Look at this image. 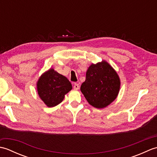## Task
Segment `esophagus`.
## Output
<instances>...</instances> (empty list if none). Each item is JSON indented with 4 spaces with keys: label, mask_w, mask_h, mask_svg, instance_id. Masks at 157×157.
I'll use <instances>...</instances> for the list:
<instances>
[{
    "label": "esophagus",
    "mask_w": 157,
    "mask_h": 157,
    "mask_svg": "<svg viewBox=\"0 0 157 157\" xmlns=\"http://www.w3.org/2000/svg\"><path fill=\"white\" fill-rule=\"evenodd\" d=\"M73 88L75 90H78L79 88V86L78 84H77V83H75L74 86H73Z\"/></svg>",
    "instance_id": "obj_1"
}]
</instances>
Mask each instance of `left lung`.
Here are the masks:
<instances>
[{
  "mask_svg": "<svg viewBox=\"0 0 157 157\" xmlns=\"http://www.w3.org/2000/svg\"><path fill=\"white\" fill-rule=\"evenodd\" d=\"M119 88L117 73L109 63L102 61L89 67L80 90L90 105L102 109L117 98Z\"/></svg>",
  "mask_w": 157,
  "mask_h": 157,
  "instance_id": "1",
  "label": "left lung"
}]
</instances>
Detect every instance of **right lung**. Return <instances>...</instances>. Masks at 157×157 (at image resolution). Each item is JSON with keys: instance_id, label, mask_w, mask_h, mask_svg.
<instances>
[{"instance_id": "1", "label": "right lung", "mask_w": 157, "mask_h": 157, "mask_svg": "<svg viewBox=\"0 0 157 157\" xmlns=\"http://www.w3.org/2000/svg\"><path fill=\"white\" fill-rule=\"evenodd\" d=\"M37 89L45 104L48 107H53L63 101L65 94L72 89V86L67 78L51 69L40 78Z\"/></svg>"}]
</instances>
